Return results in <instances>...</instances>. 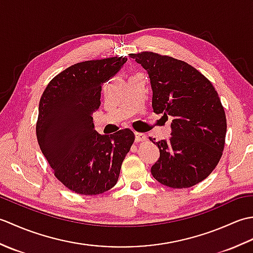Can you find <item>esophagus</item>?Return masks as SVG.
<instances>
[{"mask_svg": "<svg viewBox=\"0 0 253 253\" xmlns=\"http://www.w3.org/2000/svg\"><path fill=\"white\" fill-rule=\"evenodd\" d=\"M135 136H136V141L137 142L146 141V139H147V136L144 135V133H141V132H136Z\"/></svg>", "mask_w": 253, "mask_h": 253, "instance_id": "obj_1", "label": "esophagus"}]
</instances>
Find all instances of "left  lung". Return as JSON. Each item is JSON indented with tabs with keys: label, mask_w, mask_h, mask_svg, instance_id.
Returning a JSON list of instances; mask_svg holds the SVG:
<instances>
[{
	"label": "left lung",
	"mask_w": 253,
	"mask_h": 253,
	"mask_svg": "<svg viewBox=\"0 0 253 253\" xmlns=\"http://www.w3.org/2000/svg\"><path fill=\"white\" fill-rule=\"evenodd\" d=\"M130 57L149 74L153 112L173 117L168 141L150 138L160 150L152 176L175 189L199 184L216 168L225 146L226 115L215 88L184 61L150 51Z\"/></svg>",
	"instance_id": "obj_1"
}]
</instances>
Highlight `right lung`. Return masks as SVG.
Returning <instances> with one entry per match:
<instances>
[{
    "label": "right lung",
    "instance_id": "add662e5",
    "mask_svg": "<svg viewBox=\"0 0 253 253\" xmlns=\"http://www.w3.org/2000/svg\"><path fill=\"white\" fill-rule=\"evenodd\" d=\"M126 61L121 56L74 64L51 80L40 99L38 143L54 176L78 195H101L114 187L135 141L129 128L100 135L92 121L102 85Z\"/></svg>",
    "mask_w": 253,
    "mask_h": 253
}]
</instances>
